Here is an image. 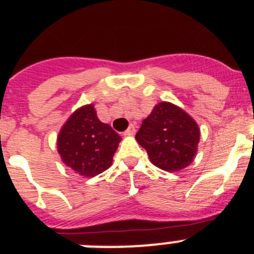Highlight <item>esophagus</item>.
I'll use <instances>...</instances> for the list:
<instances>
[{
	"label": "esophagus",
	"mask_w": 254,
	"mask_h": 254,
	"mask_svg": "<svg viewBox=\"0 0 254 254\" xmlns=\"http://www.w3.org/2000/svg\"><path fill=\"white\" fill-rule=\"evenodd\" d=\"M125 135H134L135 134V127L134 125H130L127 130L124 131Z\"/></svg>",
	"instance_id": "1"
}]
</instances>
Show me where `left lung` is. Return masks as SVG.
<instances>
[{"instance_id":"obj_1","label":"left lung","mask_w":254,"mask_h":254,"mask_svg":"<svg viewBox=\"0 0 254 254\" xmlns=\"http://www.w3.org/2000/svg\"><path fill=\"white\" fill-rule=\"evenodd\" d=\"M199 136L198 125L186 111L170 103H160L144 120L135 139L155 167L178 172L193 162Z\"/></svg>"}]
</instances>
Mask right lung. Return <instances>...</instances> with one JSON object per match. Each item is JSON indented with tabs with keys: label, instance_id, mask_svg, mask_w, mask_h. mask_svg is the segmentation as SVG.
<instances>
[{
	"label": "right lung",
	"instance_id": "obj_1",
	"mask_svg": "<svg viewBox=\"0 0 254 254\" xmlns=\"http://www.w3.org/2000/svg\"><path fill=\"white\" fill-rule=\"evenodd\" d=\"M122 138L110 125L98 119L92 105L76 110L68 118L58 138L63 162L84 177H95L108 169Z\"/></svg>",
	"mask_w": 254,
	"mask_h": 254
}]
</instances>
